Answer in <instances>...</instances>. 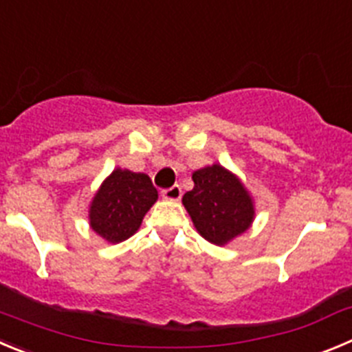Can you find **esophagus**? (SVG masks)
Here are the masks:
<instances>
[{
    "label": "esophagus",
    "instance_id": "esophagus-1",
    "mask_svg": "<svg viewBox=\"0 0 352 352\" xmlns=\"http://www.w3.org/2000/svg\"><path fill=\"white\" fill-rule=\"evenodd\" d=\"M161 196L168 201H179L182 198V189L179 186H173L170 189H165V191H161Z\"/></svg>",
    "mask_w": 352,
    "mask_h": 352
}]
</instances>
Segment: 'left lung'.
I'll return each mask as SVG.
<instances>
[{
	"label": "left lung",
	"instance_id": "left-lung-1",
	"mask_svg": "<svg viewBox=\"0 0 352 352\" xmlns=\"http://www.w3.org/2000/svg\"><path fill=\"white\" fill-rule=\"evenodd\" d=\"M195 187L182 198L196 231L217 246H224L252 228L254 198L236 173L219 163L192 173Z\"/></svg>",
	"mask_w": 352,
	"mask_h": 352
}]
</instances>
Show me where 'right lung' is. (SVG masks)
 Masks as SVG:
<instances>
[{"label": "right lung", "mask_w": 352, "mask_h": 352, "mask_svg": "<svg viewBox=\"0 0 352 352\" xmlns=\"http://www.w3.org/2000/svg\"><path fill=\"white\" fill-rule=\"evenodd\" d=\"M156 201L157 191L149 175L118 166L91 198L88 222L104 241L116 245L139 231Z\"/></svg>", "instance_id": "1"}]
</instances>
